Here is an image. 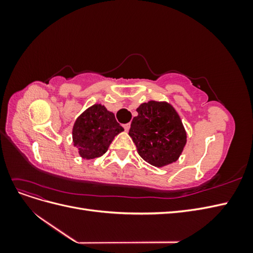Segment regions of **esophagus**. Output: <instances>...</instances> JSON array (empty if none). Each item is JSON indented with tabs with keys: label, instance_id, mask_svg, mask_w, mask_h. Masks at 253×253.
<instances>
[{
	"label": "esophagus",
	"instance_id": "1",
	"mask_svg": "<svg viewBox=\"0 0 253 253\" xmlns=\"http://www.w3.org/2000/svg\"><path fill=\"white\" fill-rule=\"evenodd\" d=\"M129 126H131V125H129V124H126V125H124V127H125V129H126V132H127L128 129H129Z\"/></svg>",
	"mask_w": 253,
	"mask_h": 253
}]
</instances>
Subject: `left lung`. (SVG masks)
I'll return each mask as SVG.
<instances>
[{
	"label": "left lung",
	"instance_id": "1",
	"mask_svg": "<svg viewBox=\"0 0 253 253\" xmlns=\"http://www.w3.org/2000/svg\"><path fill=\"white\" fill-rule=\"evenodd\" d=\"M128 135L148 164L162 168L175 163L187 143V132L178 113L166 101L141 103Z\"/></svg>",
	"mask_w": 253,
	"mask_h": 253
}]
</instances>
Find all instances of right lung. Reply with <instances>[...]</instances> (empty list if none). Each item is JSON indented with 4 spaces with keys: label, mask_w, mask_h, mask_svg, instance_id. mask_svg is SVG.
<instances>
[{
    "label": "right lung",
    "mask_w": 253,
    "mask_h": 253,
    "mask_svg": "<svg viewBox=\"0 0 253 253\" xmlns=\"http://www.w3.org/2000/svg\"><path fill=\"white\" fill-rule=\"evenodd\" d=\"M124 131L115 115L104 105L89 106L76 119L73 126V143L84 159L102 156L108 151L115 136Z\"/></svg>",
    "instance_id": "obj_1"
}]
</instances>
